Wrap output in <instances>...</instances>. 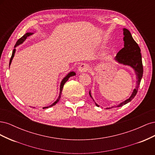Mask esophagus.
Segmentation results:
<instances>
[{"mask_svg": "<svg viewBox=\"0 0 155 155\" xmlns=\"http://www.w3.org/2000/svg\"><path fill=\"white\" fill-rule=\"evenodd\" d=\"M89 69V66L87 64L85 63H82L80 64V66L78 68V72L79 73H83L88 71Z\"/></svg>", "mask_w": 155, "mask_h": 155, "instance_id": "1", "label": "esophagus"}]
</instances>
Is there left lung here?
Instances as JSON below:
<instances>
[{
    "label": "left lung",
    "instance_id": "8db88e82",
    "mask_svg": "<svg viewBox=\"0 0 155 155\" xmlns=\"http://www.w3.org/2000/svg\"><path fill=\"white\" fill-rule=\"evenodd\" d=\"M124 31V47L120 50L118 53L117 54L116 56L114 58V61L120 64L126 65L132 68L137 76V85L133 90L130 96L128 99L121 102L120 104L117 105L116 106H113L111 107H107L106 109H112L113 107H120L123 106L127 104H128L135 97L136 94L138 92V88L140 84V81L143 76V64L142 60V55L140 53V48L138 44L133 39L132 35L130 31L126 28H123ZM89 95L91 97L92 100H94L93 97L91 95V91H89ZM95 104L97 107H100L94 101Z\"/></svg>",
    "mask_w": 155,
    "mask_h": 155
}]
</instances>
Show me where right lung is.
Here are the masks:
<instances>
[{"label": "right lung", "instance_id": "obj_1", "mask_svg": "<svg viewBox=\"0 0 155 155\" xmlns=\"http://www.w3.org/2000/svg\"><path fill=\"white\" fill-rule=\"evenodd\" d=\"M34 34V32H27V33H26V34H25L24 35H23V36L21 37V38H20L19 39H18V40L17 41V43H16L15 46H14V49H13V50L12 57H11V59H10V64H9V67H10V64H11V63H12L13 58V57H14V55H15V51H16L15 48L17 47V46H18V45H20L22 44V43H24V42L26 41V39H28V37L30 36V35H33ZM76 72H74V71H72V72H68V73L66 75V76H65V77L63 78V79H62V81H61V83H60L59 94V96H58V99L56 100V101H54L51 105H49V106H47V107H44L43 108V109H47V108L52 107V106L55 105L56 104H57L58 102H59V100H60V98H61V96L63 88V86H64V83H66V82L68 80V79H69L70 77L76 76ZM34 108H35V107H34Z\"/></svg>", "mask_w": 155, "mask_h": 155}]
</instances>
